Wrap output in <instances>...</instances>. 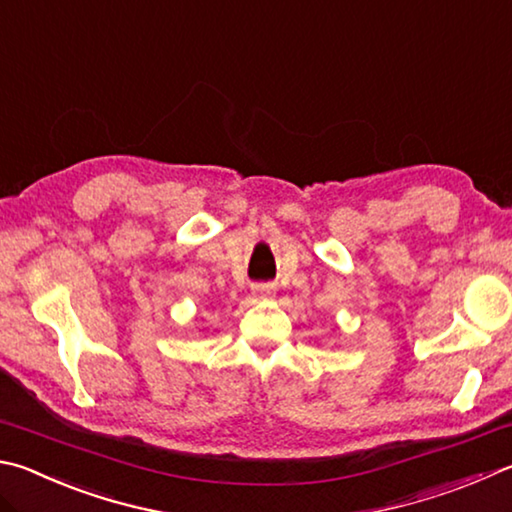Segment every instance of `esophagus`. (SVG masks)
<instances>
[{"label":"esophagus","instance_id":"34e87169","mask_svg":"<svg viewBox=\"0 0 512 512\" xmlns=\"http://www.w3.org/2000/svg\"><path fill=\"white\" fill-rule=\"evenodd\" d=\"M275 291H277V288L273 284H257V286H253V295L259 297V300H271V297H275Z\"/></svg>","mask_w":512,"mask_h":512}]
</instances>
